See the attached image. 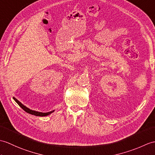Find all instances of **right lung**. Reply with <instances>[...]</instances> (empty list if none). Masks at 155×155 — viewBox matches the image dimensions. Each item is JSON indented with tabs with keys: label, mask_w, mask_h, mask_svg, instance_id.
Returning <instances> with one entry per match:
<instances>
[{
	"label": "right lung",
	"mask_w": 155,
	"mask_h": 155,
	"mask_svg": "<svg viewBox=\"0 0 155 155\" xmlns=\"http://www.w3.org/2000/svg\"><path fill=\"white\" fill-rule=\"evenodd\" d=\"M13 99L15 100V102L18 104V105L22 108L25 111H26L27 113L31 114V115H34V116H48V115L51 114L52 112H53V111H49V112H47V113H42V112H39V111H34V110H31L30 109H29L28 107H27L26 106H24L22 104H21L20 102H19L18 100L17 99H16L14 97H13Z\"/></svg>",
	"instance_id": "add662e5"
}]
</instances>
